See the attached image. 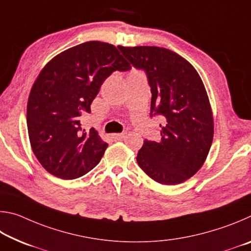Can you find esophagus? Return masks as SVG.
I'll return each instance as SVG.
<instances>
[{
	"label": "esophagus",
	"instance_id": "1",
	"mask_svg": "<svg viewBox=\"0 0 251 251\" xmlns=\"http://www.w3.org/2000/svg\"><path fill=\"white\" fill-rule=\"evenodd\" d=\"M126 131H124V133H121V134H113L112 137L113 139H115V141H120V139H123L126 136Z\"/></svg>",
	"mask_w": 251,
	"mask_h": 251
}]
</instances>
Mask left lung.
I'll return each mask as SVG.
<instances>
[{"instance_id":"8db88e82","label":"left lung","mask_w":251,"mask_h":251,"mask_svg":"<svg viewBox=\"0 0 251 251\" xmlns=\"http://www.w3.org/2000/svg\"><path fill=\"white\" fill-rule=\"evenodd\" d=\"M136 69L144 70L151 92V116L164 117L159 143L145 139L137 164L151 179L176 185L205 163L214 138V118L206 88L194 66L158 46H118Z\"/></svg>"}]
</instances>
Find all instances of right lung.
Wrapping results in <instances>:
<instances>
[{"label":"right lung","mask_w":251,"mask_h":251,"mask_svg":"<svg viewBox=\"0 0 251 251\" xmlns=\"http://www.w3.org/2000/svg\"><path fill=\"white\" fill-rule=\"evenodd\" d=\"M130 69L117 48L85 42L59 53L34 82L27 101V130L32 151L42 166L62 179H75L92 171L107 143L94 128H82L80 116L104 80L115 71Z\"/></svg>","instance_id":"obj_1"}]
</instances>
